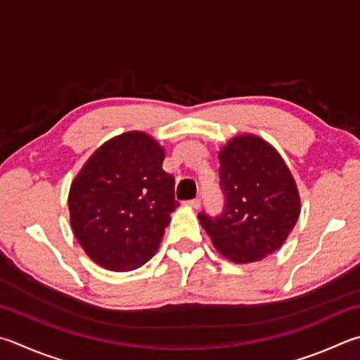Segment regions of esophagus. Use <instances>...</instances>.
I'll return each mask as SVG.
<instances>
[{
  "instance_id": "34e87169",
  "label": "esophagus",
  "mask_w": 360,
  "mask_h": 360,
  "mask_svg": "<svg viewBox=\"0 0 360 360\" xmlns=\"http://www.w3.org/2000/svg\"><path fill=\"white\" fill-rule=\"evenodd\" d=\"M187 206L192 207V209H200L201 207V201L198 198H195L192 201H187Z\"/></svg>"
}]
</instances>
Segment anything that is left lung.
<instances>
[{
  "instance_id": "left-lung-1",
  "label": "left lung",
  "mask_w": 360,
  "mask_h": 360,
  "mask_svg": "<svg viewBox=\"0 0 360 360\" xmlns=\"http://www.w3.org/2000/svg\"><path fill=\"white\" fill-rule=\"evenodd\" d=\"M225 211L217 219L200 214V224L221 257L236 264L257 263L278 250L300 215L296 181L269 141L236 135L219 151Z\"/></svg>"
}]
</instances>
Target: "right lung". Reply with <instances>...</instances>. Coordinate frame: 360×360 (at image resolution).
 <instances>
[{
  "instance_id": "add662e5",
  "label": "right lung",
  "mask_w": 360,
  "mask_h": 360,
  "mask_svg": "<svg viewBox=\"0 0 360 360\" xmlns=\"http://www.w3.org/2000/svg\"><path fill=\"white\" fill-rule=\"evenodd\" d=\"M165 149L141 130L107 140L72 181L69 220L84 253L103 269H139L159 250L179 206L162 169Z\"/></svg>"
}]
</instances>
